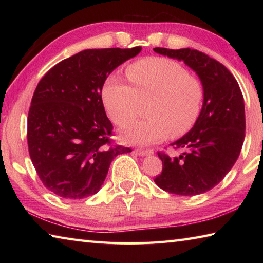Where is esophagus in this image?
<instances>
[{
  "label": "esophagus",
  "mask_w": 263,
  "mask_h": 263,
  "mask_svg": "<svg viewBox=\"0 0 263 263\" xmlns=\"http://www.w3.org/2000/svg\"><path fill=\"white\" fill-rule=\"evenodd\" d=\"M133 153H136L137 155H139V157H145V155H148L152 153V151L149 149H141V148H136L133 151Z\"/></svg>",
  "instance_id": "34e87169"
}]
</instances>
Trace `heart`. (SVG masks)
<instances>
[{"label": "heart", "mask_w": 263, "mask_h": 263, "mask_svg": "<svg viewBox=\"0 0 263 263\" xmlns=\"http://www.w3.org/2000/svg\"><path fill=\"white\" fill-rule=\"evenodd\" d=\"M127 84L112 77L102 91L109 117L116 125L125 127L139 115L142 104H148L149 119L132 124L123 132L128 144L149 145L171 135L188 133L201 115L204 88L183 65L162 57H149L130 65Z\"/></svg>", "instance_id": "b5f03b06"}]
</instances>
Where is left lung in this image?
Listing matches in <instances>:
<instances>
[{
    "label": "left lung",
    "mask_w": 263,
    "mask_h": 263,
    "mask_svg": "<svg viewBox=\"0 0 263 263\" xmlns=\"http://www.w3.org/2000/svg\"><path fill=\"white\" fill-rule=\"evenodd\" d=\"M153 50L183 60L198 75L204 88L197 122L185 136L171 144L174 149L184 152L179 157L158 152L162 172L154 182L171 194H203L224 179L241 151L246 130L242 92L232 73L205 53L190 48Z\"/></svg>",
    "instance_id": "8db88e82"
}]
</instances>
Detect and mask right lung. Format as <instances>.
Here are the masks:
<instances>
[{"instance_id":"add662e5","label":"right lung","mask_w":263,"mask_h":263,"mask_svg":"<svg viewBox=\"0 0 263 263\" xmlns=\"http://www.w3.org/2000/svg\"><path fill=\"white\" fill-rule=\"evenodd\" d=\"M141 51L94 48L60 61L39 81L28 115L31 161L45 188L65 199L96 194L110 163L131 148L111 145L102 88L112 70Z\"/></svg>"}]
</instances>
